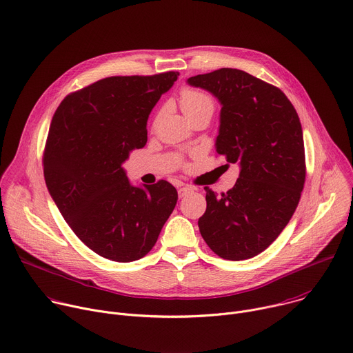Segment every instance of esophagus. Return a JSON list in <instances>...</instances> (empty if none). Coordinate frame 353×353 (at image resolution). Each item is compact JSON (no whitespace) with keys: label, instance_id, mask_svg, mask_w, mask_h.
<instances>
[{"label":"esophagus","instance_id":"esophagus-1","mask_svg":"<svg viewBox=\"0 0 353 353\" xmlns=\"http://www.w3.org/2000/svg\"><path fill=\"white\" fill-rule=\"evenodd\" d=\"M191 191H192V188H191V187H188V185L180 187V188H179V196H180V198H183V196H185L187 194H190Z\"/></svg>","mask_w":353,"mask_h":353}]
</instances>
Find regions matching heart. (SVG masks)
I'll list each match as a JSON object with an SVG mask.
<instances>
[{"mask_svg": "<svg viewBox=\"0 0 353 353\" xmlns=\"http://www.w3.org/2000/svg\"><path fill=\"white\" fill-rule=\"evenodd\" d=\"M180 103H181V109L185 114V117L192 116L201 110H214V102L210 94L196 90V89H191V88H185L181 92L180 96Z\"/></svg>", "mask_w": 353, "mask_h": 353, "instance_id": "heart-1", "label": "heart"}]
</instances>
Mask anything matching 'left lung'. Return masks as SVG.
<instances>
[{"mask_svg": "<svg viewBox=\"0 0 353 353\" xmlns=\"http://www.w3.org/2000/svg\"><path fill=\"white\" fill-rule=\"evenodd\" d=\"M187 83L219 100L216 152L240 166L228 192L205 187L201 236L225 260L251 259L281 234L299 204L306 179L299 116L279 88L241 70L221 68Z\"/></svg>", "mask_w": 353, "mask_h": 353, "instance_id": "left-lung-1", "label": "left lung"}]
</instances>
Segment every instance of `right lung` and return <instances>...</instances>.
Wrapping results in <instances>:
<instances>
[{"label": "right lung", "mask_w": 353, "mask_h": 353, "mask_svg": "<svg viewBox=\"0 0 353 353\" xmlns=\"http://www.w3.org/2000/svg\"><path fill=\"white\" fill-rule=\"evenodd\" d=\"M177 77L100 79L68 94L50 124L43 154L48 192L79 240L108 260L146 256L176 207L169 181L135 187L121 165L145 146L148 117Z\"/></svg>", "instance_id": "obj_1"}]
</instances>
